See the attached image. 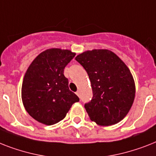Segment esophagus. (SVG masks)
Listing matches in <instances>:
<instances>
[{"instance_id":"1","label":"esophagus","mask_w":156,"mask_h":156,"mask_svg":"<svg viewBox=\"0 0 156 156\" xmlns=\"http://www.w3.org/2000/svg\"><path fill=\"white\" fill-rule=\"evenodd\" d=\"M76 94L79 97V91H77V92H76Z\"/></svg>"}]
</instances>
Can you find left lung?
I'll return each mask as SVG.
<instances>
[{
  "instance_id": "1",
  "label": "left lung",
  "mask_w": 156,
  "mask_h": 156,
  "mask_svg": "<svg viewBox=\"0 0 156 156\" xmlns=\"http://www.w3.org/2000/svg\"><path fill=\"white\" fill-rule=\"evenodd\" d=\"M89 76L92 99L84 107L92 121L101 126L117 123L135 99V82L128 67L108 49L83 52L75 58Z\"/></svg>"
}]
</instances>
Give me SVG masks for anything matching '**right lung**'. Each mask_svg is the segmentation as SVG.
Instances as JSON below:
<instances>
[{
  "label": "right lung",
  "mask_w": 156,
  "mask_h": 156,
  "mask_svg": "<svg viewBox=\"0 0 156 156\" xmlns=\"http://www.w3.org/2000/svg\"><path fill=\"white\" fill-rule=\"evenodd\" d=\"M75 53L49 49L37 57L28 68L21 87V98L29 115L37 122L53 125L66 117L79 98L69 90L64 69Z\"/></svg>",
  "instance_id": "add662e5"
}]
</instances>
